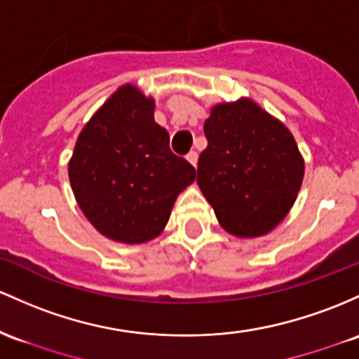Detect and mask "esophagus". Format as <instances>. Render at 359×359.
<instances>
[{
	"mask_svg": "<svg viewBox=\"0 0 359 359\" xmlns=\"http://www.w3.org/2000/svg\"><path fill=\"white\" fill-rule=\"evenodd\" d=\"M198 158H199L198 151H189V153H187V160L191 161V163L194 165V167H196V165H198Z\"/></svg>",
	"mask_w": 359,
	"mask_h": 359,
	"instance_id": "34e87169",
	"label": "esophagus"
}]
</instances>
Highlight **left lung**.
<instances>
[{
	"label": "left lung",
	"instance_id": "left-lung-1",
	"mask_svg": "<svg viewBox=\"0 0 359 359\" xmlns=\"http://www.w3.org/2000/svg\"><path fill=\"white\" fill-rule=\"evenodd\" d=\"M198 184L224 230L261 237L285 219L305 163L290 129L249 98L218 104L204 122Z\"/></svg>",
	"mask_w": 359,
	"mask_h": 359
}]
</instances>
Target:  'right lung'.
<instances>
[{"mask_svg":"<svg viewBox=\"0 0 359 359\" xmlns=\"http://www.w3.org/2000/svg\"><path fill=\"white\" fill-rule=\"evenodd\" d=\"M153 110L155 100L135 85L117 88L85 124L68 165L88 222L131 245L158 237L177 196L196 179V168L172 153Z\"/></svg>","mask_w":359,"mask_h":359,"instance_id":"right-lung-1","label":"right lung"}]
</instances>
